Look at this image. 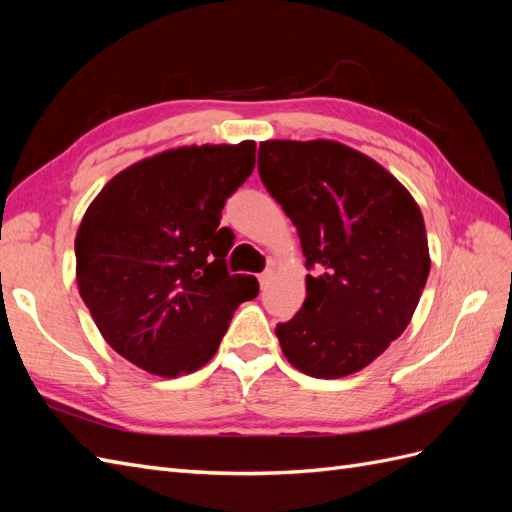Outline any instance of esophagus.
I'll return each mask as SVG.
<instances>
[{"mask_svg": "<svg viewBox=\"0 0 512 512\" xmlns=\"http://www.w3.org/2000/svg\"><path fill=\"white\" fill-rule=\"evenodd\" d=\"M271 280H273V269H267L258 275V282L262 288H267L271 284Z\"/></svg>", "mask_w": 512, "mask_h": 512, "instance_id": "obj_1", "label": "esophagus"}]
</instances>
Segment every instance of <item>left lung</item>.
<instances>
[{"instance_id": "8db88e82", "label": "left lung", "mask_w": 512, "mask_h": 512, "mask_svg": "<svg viewBox=\"0 0 512 512\" xmlns=\"http://www.w3.org/2000/svg\"><path fill=\"white\" fill-rule=\"evenodd\" d=\"M258 173L297 226L307 297L275 327L290 365L344 378L406 331L429 275L423 213L389 170L335 141H265Z\"/></svg>"}]
</instances>
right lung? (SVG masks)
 <instances>
[{
	"mask_svg": "<svg viewBox=\"0 0 512 512\" xmlns=\"http://www.w3.org/2000/svg\"><path fill=\"white\" fill-rule=\"evenodd\" d=\"M256 143L192 145L121 170L76 232V284L106 344L162 378L218 352L235 309L258 294L230 275L226 198L252 175Z\"/></svg>",
	"mask_w": 512,
	"mask_h": 512,
	"instance_id": "1",
	"label": "right lung"
}]
</instances>
